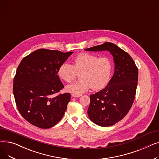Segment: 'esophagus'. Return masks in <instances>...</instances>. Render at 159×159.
Returning a JSON list of instances; mask_svg holds the SVG:
<instances>
[{"mask_svg":"<svg viewBox=\"0 0 159 159\" xmlns=\"http://www.w3.org/2000/svg\"><path fill=\"white\" fill-rule=\"evenodd\" d=\"M71 95H72V97H80V95H75V94H71Z\"/></svg>","mask_w":159,"mask_h":159,"instance_id":"obj_1","label":"esophagus"}]
</instances>
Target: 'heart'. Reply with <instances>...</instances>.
Listing matches in <instances>:
<instances>
[{"label": "heart", "mask_w": 159, "mask_h": 159, "mask_svg": "<svg viewBox=\"0 0 159 159\" xmlns=\"http://www.w3.org/2000/svg\"><path fill=\"white\" fill-rule=\"evenodd\" d=\"M112 70V64L109 58L82 53L75 57L73 65L62 63L58 67L57 74L61 79L67 82L73 80L77 73L79 81L66 87L67 91L75 95H81L92 88L94 90L104 88L109 81Z\"/></svg>", "instance_id": "heart-1"}]
</instances>
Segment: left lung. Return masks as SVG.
<instances>
[{"label":"left lung","mask_w":159,"mask_h":159,"mask_svg":"<svg viewBox=\"0 0 159 159\" xmlns=\"http://www.w3.org/2000/svg\"><path fill=\"white\" fill-rule=\"evenodd\" d=\"M108 51L113 57L115 71L107 86L90 95L88 110L89 119L100 126H111L127 115L134 101L138 68L131 56L116 45L105 43L85 49Z\"/></svg>","instance_id":"obj_1"}]
</instances>
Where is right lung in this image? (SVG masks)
<instances>
[{
	"instance_id": "1",
	"label": "right lung",
	"mask_w": 159,
	"mask_h": 159,
	"mask_svg": "<svg viewBox=\"0 0 159 159\" xmlns=\"http://www.w3.org/2000/svg\"><path fill=\"white\" fill-rule=\"evenodd\" d=\"M73 52L39 49L23 58L13 80V95L23 118L42 129L59 122L67 109L70 93H55L64 85L57 70Z\"/></svg>"
}]
</instances>
